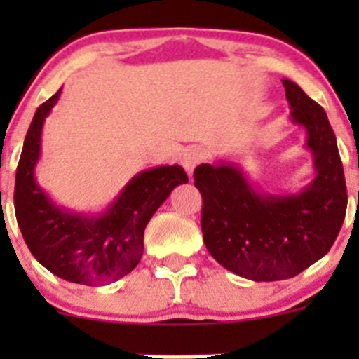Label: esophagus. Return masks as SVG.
<instances>
[{
  "mask_svg": "<svg viewBox=\"0 0 359 359\" xmlns=\"http://www.w3.org/2000/svg\"><path fill=\"white\" fill-rule=\"evenodd\" d=\"M200 161H201V153L200 149H196V147H189V149H186L182 153V156H180V163H182L184 170L187 172L189 179H193L194 168H196Z\"/></svg>",
  "mask_w": 359,
  "mask_h": 359,
  "instance_id": "34e87169",
  "label": "esophagus"
}]
</instances>
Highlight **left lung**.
I'll return each mask as SVG.
<instances>
[{"label":"left lung","instance_id":"obj_1","mask_svg":"<svg viewBox=\"0 0 359 359\" xmlns=\"http://www.w3.org/2000/svg\"><path fill=\"white\" fill-rule=\"evenodd\" d=\"M290 121L306 130L314 179L299 191L266 193L243 165L217 159L194 170L203 196L201 231L210 255L252 281L297 276L327 255L347 208L346 179L327 112L297 83L281 79Z\"/></svg>","mask_w":359,"mask_h":359}]
</instances>
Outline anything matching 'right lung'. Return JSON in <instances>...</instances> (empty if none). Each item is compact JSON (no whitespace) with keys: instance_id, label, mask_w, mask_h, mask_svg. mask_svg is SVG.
Listing matches in <instances>:
<instances>
[{"instance_id":"add662e5","label":"right lung","mask_w":359,"mask_h":359,"mask_svg":"<svg viewBox=\"0 0 359 359\" xmlns=\"http://www.w3.org/2000/svg\"><path fill=\"white\" fill-rule=\"evenodd\" d=\"M62 88L38 107L25 135L15 175V215L34 259L71 283L109 285L126 276L144 252V229L173 189L187 184L180 165L142 170L126 182L106 210L76 212L57 205L36 180L45 119Z\"/></svg>"}]
</instances>
